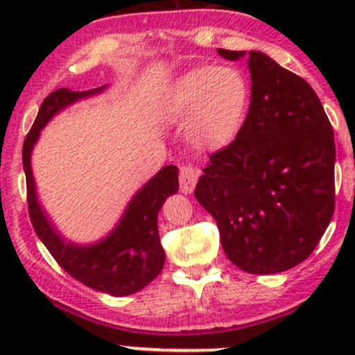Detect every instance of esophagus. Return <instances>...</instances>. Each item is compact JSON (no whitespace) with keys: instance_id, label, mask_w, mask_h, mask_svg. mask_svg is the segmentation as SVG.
<instances>
[{"instance_id":"obj_1","label":"esophagus","mask_w":355,"mask_h":355,"mask_svg":"<svg viewBox=\"0 0 355 355\" xmlns=\"http://www.w3.org/2000/svg\"><path fill=\"white\" fill-rule=\"evenodd\" d=\"M200 171L192 164H184L180 168V173H178V180H180V189L182 192L189 194V192L194 191L196 182H198Z\"/></svg>"}]
</instances>
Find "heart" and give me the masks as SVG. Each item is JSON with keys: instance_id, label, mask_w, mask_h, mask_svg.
<instances>
[{"instance_id": "b5f03b06", "label": "heart", "mask_w": 355, "mask_h": 355, "mask_svg": "<svg viewBox=\"0 0 355 355\" xmlns=\"http://www.w3.org/2000/svg\"><path fill=\"white\" fill-rule=\"evenodd\" d=\"M252 87L237 67H198L170 85L164 114L187 123L191 141L202 149H221L241 134L249 113Z\"/></svg>"}]
</instances>
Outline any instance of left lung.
Returning <instances> with one entry per match:
<instances>
[{
  "label": "left lung",
  "mask_w": 355,
  "mask_h": 355,
  "mask_svg": "<svg viewBox=\"0 0 355 355\" xmlns=\"http://www.w3.org/2000/svg\"><path fill=\"white\" fill-rule=\"evenodd\" d=\"M247 56L252 98L241 134L209 156L194 196L228 259L252 275L306 261L335 211V139L316 92L261 51Z\"/></svg>",
  "instance_id": "left-lung-1"
}]
</instances>
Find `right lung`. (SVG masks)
Here are the masks:
<instances>
[{
  "label": "right lung",
  "instance_id": "right-lung-1",
  "mask_svg": "<svg viewBox=\"0 0 355 355\" xmlns=\"http://www.w3.org/2000/svg\"><path fill=\"white\" fill-rule=\"evenodd\" d=\"M105 87L85 92L58 89L42 101L34 125L24 141L22 161L27 180L28 216L35 234L56 263L70 277L87 287L111 295H130L151 284L164 266V250L157 232V213L168 196L178 191V168H161L159 171L134 196L120 223L106 239L92 245H75L55 230L37 202L31 153L37 142L42 127L58 111L71 103L96 94Z\"/></svg>",
  "mask_w": 355,
  "mask_h": 355
}]
</instances>
